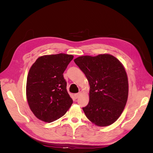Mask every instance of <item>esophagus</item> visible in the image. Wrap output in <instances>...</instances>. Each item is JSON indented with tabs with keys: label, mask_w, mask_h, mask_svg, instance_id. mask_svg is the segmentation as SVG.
I'll return each instance as SVG.
<instances>
[{
	"label": "esophagus",
	"mask_w": 153,
	"mask_h": 153,
	"mask_svg": "<svg viewBox=\"0 0 153 153\" xmlns=\"http://www.w3.org/2000/svg\"><path fill=\"white\" fill-rule=\"evenodd\" d=\"M80 92H79V93H76V94H75V98H76V99H77V98H78V97L80 96Z\"/></svg>",
	"instance_id": "obj_1"
}]
</instances>
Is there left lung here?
Wrapping results in <instances>:
<instances>
[{
    "label": "left lung",
    "mask_w": 153,
    "mask_h": 153,
    "mask_svg": "<svg viewBox=\"0 0 153 153\" xmlns=\"http://www.w3.org/2000/svg\"><path fill=\"white\" fill-rule=\"evenodd\" d=\"M74 61L90 85L89 101L82 108L87 119L98 126H108L123 113L128 97V79L123 64L113 55H84Z\"/></svg>",
    "instance_id": "obj_1"
}]
</instances>
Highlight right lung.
I'll return each mask as SVG.
<instances>
[{
  "instance_id": "1",
  "label": "right lung",
  "mask_w": 153,
  "mask_h": 153,
  "mask_svg": "<svg viewBox=\"0 0 153 153\" xmlns=\"http://www.w3.org/2000/svg\"><path fill=\"white\" fill-rule=\"evenodd\" d=\"M73 59L65 53L46 55L37 59L27 78L26 96L35 116L52 123L66 113L73 100L66 89L63 73Z\"/></svg>"
}]
</instances>
